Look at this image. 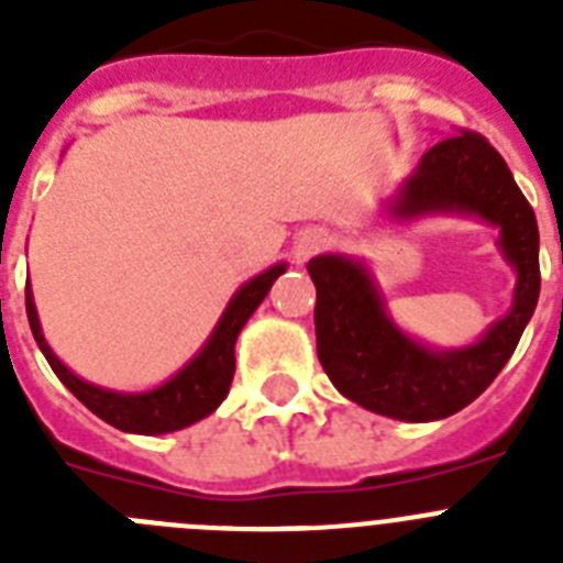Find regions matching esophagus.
Segmentation results:
<instances>
[{"instance_id":"esophagus-1","label":"esophagus","mask_w":563,"mask_h":563,"mask_svg":"<svg viewBox=\"0 0 563 563\" xmlns=\"http://www.w3.org/2000/svg\"><path fill=\"white\" fill-rule=\"evenodd\" d=\"M327 245V233L321 228H307L296 236V245H292V256H296L298 265H305L307 258L316 256L321 247Z\"/></svg>"}]
</instances>
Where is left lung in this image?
Segmentation results:
<instances>
[{
    "instance_id": "1",
    "label": "left lung",
    "mask_w": 563,
    "mask_h": 563,
    "mask_svg": "<svg viewBox=\"0 0 563 563\" xmlns=\"http://www.w3.org/2000/svg\"><path fill=\"white\" fill-rule=\"evenodd\" d=\"M391 222L467 217L496 228L501 258L514 267L510 307L465 346H431L391 318L369 262L321 253L307 262L316 282L318 361L346 400L402 422L462 411L510 361L539 305V225L525 194L485 137L462 132L422 154L415 172L383 202Z\"/></svg>"
}]
</instances>
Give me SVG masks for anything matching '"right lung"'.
Returning <instances> with one entry per match:
<instances>
[{
    "mask_svg": "<svg viewBox=\"0 0 563 563\" xmlns=\"http://www.w3.org/2000/svg\"><path fill=\"white\" fill-rule=\"evenodd\" d=\"M285 271L287 262H278V265L267 267L258 276L247 278L245 285L233 292L217 327H213L200 350L194 352L191 361L183 363L180 369L174 372L168 380H163L161 386L146 391L103 389V386H96V383L78 377L67 363H62L56 352L49 350L47 338L42 332V321H38L30 282L24 287V307H27L30 330H33V338H36L42 355L47 357L49 369L56 372L58 380L92 415L101 417L103 422H109L114 429L126 431V434H172V431L188 429L194 422L206 420L208 415L220 409V402L225 400L228 389H231L233 369H236L233 346H236L239 332L247 324V318L256 312V307L265 301L273 282Z\"/></svg>",
    "mask_w": 563,
    "mask_h": 563,
    "instance_id": "obj_1",
    "label": "right lung"
}]
</instances>
